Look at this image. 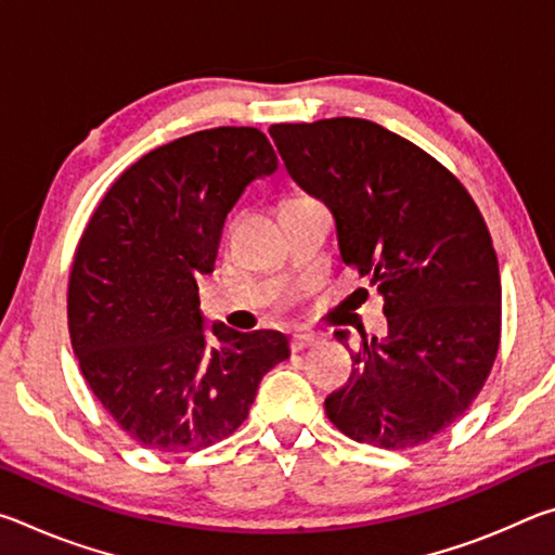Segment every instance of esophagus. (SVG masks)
Segmentation results:
<instances>
[{"mask_svg": "<svg viewBox=\"0 0 555 555\" xmlns=\"http://www.w3.org/2000/svg\"><path fill=\"white\" fill-rule=\"evenodd\" d=\"M321 345V337L315 333H294L288 340L291 352H300V350H308V347H315Z\"/></svg>", "mask_w": 555, "mask_h": 555, "instance_id": "34e87169", "label": "esophagus"}]
</instances>
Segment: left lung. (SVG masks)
Instances as JSON below:
<instances>
[{
    "label": "left lung",
    "instance_id": "8db88e82",
    "mask_svg": "<svg viewBox=\"0 0 555 555\" xmlns=\"http://www.w3.org/2000/svg\"><path fill=\"white\" fill-rule=\"evenodd\" d=\"M269 134L291 178L331 208L345 264L384 296L389 335L350 350L327 418L357 443H428L469 409L500 350V264L480 208L443 164L370 119Z\"/></svg>",
    "mask_w": 555,
    "mask_h": 555
}]
</instances>
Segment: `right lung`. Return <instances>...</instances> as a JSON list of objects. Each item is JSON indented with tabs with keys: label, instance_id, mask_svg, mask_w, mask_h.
<instances>
[{
	"label": "right lung",
	"instance_id": "1",
	"mask_svg": "<svg viewBox=\"0 0 555 555\" xmlns=\"http://www.w3.org/2000/svg\"><path fill=\"white\" fill-rule=\"evenodd\" d=\"M255 127H215L131 164L92 212L73 257L68 331L92 393L139 446L195 453L232 436L259 382L288 357L276 331L215 323L205 340L198 279L244 188L276 171Z\"/></svg>",
	"mask_w": 555,
	"mask_h": 555
}]
</instances>
